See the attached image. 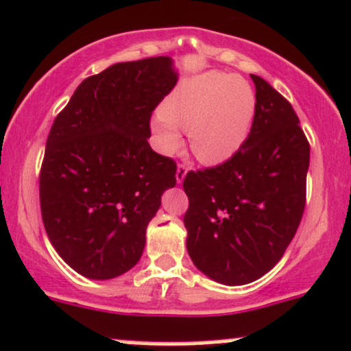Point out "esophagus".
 Instances as JSON below:
<instances>
[{"mask_svg":"<svg viewBox=\"0 0 351 351\" xmlns=\"http://www.w3.org/2000/svg\"><path fill=\"white\" fill-rule=\"evenodd\" d=\"M186 174H187V167H186V165H184V164L177 165V171H176L177 184H182V180L186 179Z\"/></svg>","mask_w":351,"mask_h":351,"instance_id":"obj_1","label":"esophagus"}]
</instances>
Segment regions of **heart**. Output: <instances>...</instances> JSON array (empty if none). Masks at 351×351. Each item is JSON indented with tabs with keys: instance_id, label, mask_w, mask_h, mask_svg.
<instances>
[{
	"instance_id": "obj_1",
	"label": "heart",
	"mask_w": 351,
	"mask_h": 351,
	"mask_svg": "<svg viewBox=\"0 0 351 351\" xmlns=\"http://www.w3.org/2000/svg\"><path fill=\"white\" fill-rule=\"evenodd\" d=\"M255 116V93L245 80L204 73L184 81L152 119V134L164 154L182 147L179 129L202 164L227 162L245 143Z\"/></svg>"
}]
</instances>
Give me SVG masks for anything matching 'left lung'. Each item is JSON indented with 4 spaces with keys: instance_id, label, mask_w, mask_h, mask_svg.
I'll list each match as a JSON object with an SVG mask.
<instances>
[{
    "instance_id": "1",
    "label": "left lung",
    "mask_w": 351,
    "mask_h": 351,
    "mask_svg": "<svg viewBox=\"0 0 351 351\" xmlns=\"http://www.w3.org/2000/svg\"><path fill=\"white\" fill-rule=\"evenodd\" d=\"M245 143L227 162L187 172L184 215L194 265L223 285L265 275L292 242L305 208L310 144L292 104L261 76Z\"/></svg>"
}]
</instances>
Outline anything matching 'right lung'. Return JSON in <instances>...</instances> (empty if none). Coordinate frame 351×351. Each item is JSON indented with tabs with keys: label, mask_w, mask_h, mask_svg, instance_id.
Masks as SVG:
<instances>
[{
	"label": "right lung",
	"mask_w": 351,
	"mask_h": 351,
	"mask_svg": "<svg viewBox=\"0 0 351 351\" xmlns=\"http://www.w3.org/2000/svg\"><path fill=\"white\" fill-rule=\"evenodd\" d=\"M169 56L117 62L77 86L46 141L39 202L46 234L93 280L131 270L177 165L151 149V116L174 89Z\"/></svg>",
	"instance_id": "add662e5"
}]
</instances>
